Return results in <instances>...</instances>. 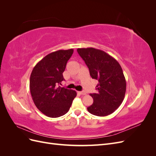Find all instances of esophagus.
I'll return each mask as SVG.
<instances>
[{
  "mask_svg": "<svg viewBox=\"0 0 156 156\" xmlns=\"http://www.w3.org/2000/svg\"><path fill=\"white\" fill-rule=\"evenodd\" d=\"M80 94H81V95H86V92H84V91H80V92H78Z\"/></svg>",
  "mask_w": 156,
  "mask_h": 156,
  "instance_id": "esophagus-1",
  "label": "esophagus"
}]
</instances>
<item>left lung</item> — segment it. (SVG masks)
Returning <instances> with one entry per match:
<instances>
[{
  "label": "left lung",
  "instance_id": "1",
  "mask_svg": "<svg viewBox=\"0 0 156 156\" xmlns=\"http://www.w3.org/2000/svg\"><path fill=\"white\" fill-rule=\"evenodd\" d=\"M77 52L89 69L92 79L98 81L96 93L90 94L94 100L87 107L92 115L105 116L114 112L123 101L126 81L117 60L105 51L95 48H79Z\"/></svg>",
  "mask_w": 156,
  "mask_h": 156
}]
</instances>
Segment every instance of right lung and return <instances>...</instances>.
Segmentation results:
<instances>
[{"label": "right lung", "instance_id": "add662e5", "mask_svg": "<svg viewBox=\"0 0 156 156\" xmlns=\"http://www.w3.org/2000/svg\"><path fill=\"white\" fill-rule=\"evenodd\" d=\"M73 49L58 50L46 55L33 68L30 77L32 100L46 116L57 118L69 111L77 93L60 87L64 72Z\"/></svg>", "mask_w": 156, "mask_h": 156}]
</instances>
